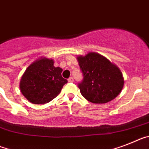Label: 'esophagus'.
<instances>
[{"label": "esophagus", "instance_id": "obj_1", "mask_svg": "<svg viewBox=\"0 0 149 149\" xmlns=\"http://www.w3.org/2000/svg\"><path fill=\"white\" fill-rule=\"evenodd\" d=\"M68 82H73V77H70V78L68 79Z\"/></svg>", "mask_w": 149, "mask_h": 149}]
</instances>
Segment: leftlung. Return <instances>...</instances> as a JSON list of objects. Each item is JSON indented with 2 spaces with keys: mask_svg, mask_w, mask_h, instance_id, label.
Returning a JSON list of instances; mask_svg holds the SVG:
<instances>
[{
  "mask_svg": "<svg viewBox=\"0 0 149 149\" xmlns=\"http://www.w3.org/2000/svg\"><path fill=\"white\" fill-rule=\"evenodd\" d=\"M83 80L79 84L82 96L93 103H106L114 100L124 87L120 69L107 58L96 52L77 56Z\"/></svg>",
  "mask_w": 149,
  "mask_h": 149,
  "instance_id": "8db88e82",
  "label": "left lung"
}]
</instances>
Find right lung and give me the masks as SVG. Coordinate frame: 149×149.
<instances>
[{
	"label": "right lung",
	"mask_w": 149,
	"mask_h": 149,
	"mask_svg": "<svg viewBox=\"0 0 149 149\" xmlns=\"http://www.w3.org/2000/svg\"><path fill=\"white\" fill-rule=\"evenodd\" d=\"M63 70L54 66L53 59L41 57L30 64L21 78L19 88L23 96L33 104L47 103L56 97L67 80Z\"/></svg>",
	"instance_id": "right-lung-1"
}]
</instances>
